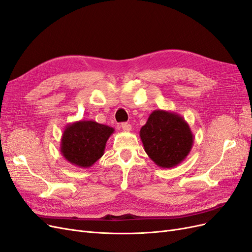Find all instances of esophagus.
I'll return each mask as SVG.
<instances>
[{
	"label": "esophagus",
	"instance_id": "34e87169",
	"mask_svg": "<svg viewBox=\"0 0 252 252\" xmlns=\"http://www.w3.org/2000/svg\"><path fill=\"white\" fill-rule=\"evenodd\" d=\"M122 129H123L124 131H130L131 130V125L129 123H122Z\"/></svg>",
	"mask_w": 252,
	"mask_h": 252
}]
</instances>
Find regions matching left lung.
I'll return each mask as SVG.
<instances>
[{
  "mask_svg": "<svg viewBox=\"0 0 252 252\" xmlns=\"http://www.w3.org/2000/svg\"><path fill=\"white\" fill-rule=\"evenodd\" d=\"M144 150L162 168L181 164L192 148L194 136L187 122L180 114L155 110L140 130Z\"/></svg>",
  "mask_w": 252,
  "mask_h": 252,
  "instance_id": "8db88e82",
  "label": "left lung"
}]
</instances>
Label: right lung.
<instances>
[{
    "mask_svg": "<svg viewBox=\"0 0 252 252\" xmlns=\"http://www.w3.org/2000/svg\"><path fill=\"white\" fill-rule=\"evenodd\" d=\"M114 132L107 125L81 120L68 124L61 139V154L67 162L89 168L104 155L106 142Z\"/></svg>",
    "mask_w": 252,
    "mask_h": 252,
    "instance_id": "right-lung-1",
    "label": "right lung"
}]
</instances>
